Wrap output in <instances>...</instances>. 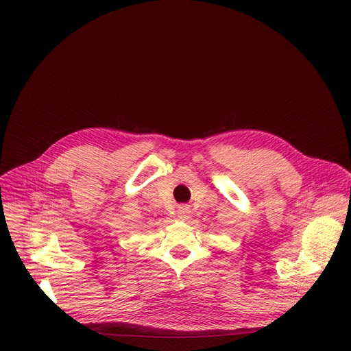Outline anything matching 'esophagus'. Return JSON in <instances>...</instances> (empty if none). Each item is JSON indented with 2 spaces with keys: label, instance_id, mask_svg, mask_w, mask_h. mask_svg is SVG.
Masks as SVG:
<instances>
[{
  "label": "esophagus",
  "instance_id": "34e87169",
  "mask_svg": "<svg viewBox=\"0 0 351 351\" xmlns=\"http://www.w3.org/2000/svg\"><path fill=\"white\" fill-rule=\"evenodd\" d=\"M188 208L186 207H179V210H178V217L179 219H182V220H185V219H188Z\"/></svg>",
  "mask_w": 351,
  "mask_h": 351
}]
</instances>
